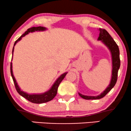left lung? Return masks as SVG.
Instances as JSON below:
<instances>
[{"label":"left lung","mask_w":131,"mask_h":131,"mask_svg":"<svg viewBox=\"0 0 131 131\" xmlns=\"http://www.w3.org/2000/svg\"><path fill=\"white\" fill-rule=\"evenodd\" d=\"M100 35L98 37V41H101L108 48L111 53L112 63V77L110 84L107 86V88L101 94L97 96H87V95H82L81 93H78V94L81 98L85 100H98L106 95L109 92L115 85L117 81L118 71L120 67V51H119L118 46L111 36L109 33L104 29H99Z\"/></svg>","instance_id":"left-lung-1"}]
</instances>
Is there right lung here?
<instances>
[{
    "label": "right lung",
    "instance_id": "obj_1",
    "mask_svg": "<svg viewBox=\"0 0 131 131\" xmlns=\"http://www.w3.org/2000/svg\"><path fill=\"white\" fill-rule=\"evenodd\" d=\"M47 28L46 27H32V28H28L24 33L23 35L21 36L20 38H19L17 41H15L14 44V47L16 44V43L19 41H20L22 39V38H23L25 36V35H28L29 33H33V32L35 31H43L46 30ZM14 47L13 48L12 51V54H13V51H14ZM13 59V58H12ZM11 77H12L13 80L14 85H15L16 89L17 90V92L19 93V95H20L21 96H23L24 98H26L27 100H28L30 102L33 103H36V104H41V103H47L48 101H51V100H53V98H54V96H56V94H57V91H58V86H59V84L61 83V82L63 80V79L64 78V77H66V75H67V72H65L63 74H62L60 77L58 78L57 80L55 81L54 84L52 85V86L51 87V88L48 91L46 92L42 93H38V94H29V93H27L25 92L22 91V90L20 89V88H19V86L17 84V82H16V80L15 78H14L13 73V67H12V62H11Z\"/></svg>",
    "mask_w": 131,
    "mask_h": 131
}]
</instances>
